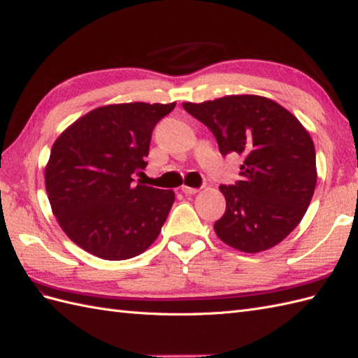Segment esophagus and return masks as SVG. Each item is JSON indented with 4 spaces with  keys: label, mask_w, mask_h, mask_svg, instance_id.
<instances>
[{
    "label": "esophagus",
    "mask_w": 358,
    "mask_h": 358,
    "mask_svg": "<svg viewBox=\"0 0 358 358\" xmlns=\"http://www.w3.org/2000/svg\"><path fill=\"white\" fill-rule=\"evenodd\" d=\"M181 192L186 194V195H194V194L199 192V189H196V187H189V186H183V187H181Z\"/></svg>",
    "instance_id": "obj_1"
}]
</instances>
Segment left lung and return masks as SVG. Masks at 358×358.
I'll list each match as a JSON object with an SVG mask.
<instances>
[{"mask_svg": "<svg viewBox=\"0 0 358 358\" xmlns=\"http://www.w3.org/2000/svg\"><path fill=\"white\" fill-rule=\"evenodd\" d=\"M183 108L214 134L220 154L245 158L237 183L220 186L226 210L214 224L218 238L249 254L278 245L301 222L315 191V148L306 129L278 103L257 95Z\"/></svg>", "mask_w": 358, "mask_h": 358, "instance_id": "left-lung-1", "label": "left lung"}]
</instances>
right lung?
I'll use <instances>...</instances> for the list:
<instances>
[{
  "instance_id": "right-lung-1",
  "label": "right lung",
  "mask_w": 358,
  "mask_h": 358,
  "mask_svg": "<svg viewBox=\"0 0 358 358\" xmlns=\"http://www.w3.org/2000/svg\"><path fill=\"white\" fill-rule=\"evenodd\" d=\"M175 108L126 103L103 106L53 143L45 191L53 215L73 243L103 260H127L158 237L175 194L138 183L154 127Z\"/></svg>"
}]
</instances>
